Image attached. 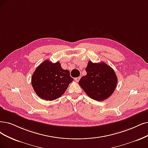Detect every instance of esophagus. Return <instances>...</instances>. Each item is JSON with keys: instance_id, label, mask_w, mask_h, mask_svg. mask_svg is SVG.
<instances>
[{"instance_id": "34e87169", "label": "esophagus", "mask_w": 148, "mask_h": 148, "mask_svg": "<svg viewBox=\"0 0 148 148\" xmlns=\"http://www.w3.org/2000/svg\"><path fill=\"white\" fill-rule=\"evenodd\" d=\"M80 79V77H76V78H75L74 79V80L75 81V82H78L79 81V80Z\"/></svg>"}]
</instances>
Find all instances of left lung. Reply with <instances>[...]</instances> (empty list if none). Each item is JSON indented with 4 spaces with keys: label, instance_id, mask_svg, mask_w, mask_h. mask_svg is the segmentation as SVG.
Wrapping results in <instances>:
<instances>
[{
    "label": "left lung",
    "instance_id": "obj_1",
    "mask_svg": "<svg viewBox=\"0 0 148 148\" xmlns=\"http://www.w3.org/2000/svg\"><path fill=\"white\" fill-rule=\"evenodd\" d=\"M85 71L86 75L80 79L79 84L90 97L102 101L113 94L118 79L110 66L104 62L96 63L90 61Z\"/></svg>",
    "mask_w": 148,
    "mask_h": 148
}]
</instances>
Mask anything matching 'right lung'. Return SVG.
<instances>
[{
	"mask_svg": "<svg viewBox=\"0 0 148 148\" xmlns=\"http://www.w3.org/2000/svg\"><path fill=\"white\" fill-rule=\"evenodd\" d=\"M73 78L69 71L63 69L60 62L45 60L32 75V84L36 95L41 99L53 101L64 94Z\"/></svg>",
	"mask_w": 148,
	"mask_h": 148,
	"instance_id": "1",
	"label": "right lung"
}]
</instances>
